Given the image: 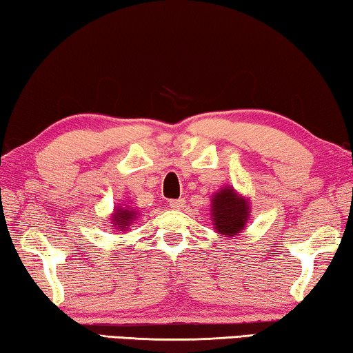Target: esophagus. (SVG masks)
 Returning a JSON list of instances; mask_svg holds the SVG:
<instances>
[{"instance_id":"esophagus-1","label":"esophagus","mask_w":353,"mask_h":353,"mask_svg":"<svg viewBox=\"0 0 353 353\" xmlns=\"http://www.w3.org/2000/svg\"><path fill=\"white\" fill-rule=\"evenodd\" d=\"M185 202H186L185 199H173L168 202V205H170L173 210H181L183 207H185Z\"/></svg>"}]
</instances>
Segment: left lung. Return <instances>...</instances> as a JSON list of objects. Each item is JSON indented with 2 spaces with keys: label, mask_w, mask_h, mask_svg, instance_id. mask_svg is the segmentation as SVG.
I'll list each match as a JSON object with an SVG mask.
<instances>
[{
  "label": "left lung",
  "mask_w": 353,
  "mask_h": 353,
  "mask_svg": "<svg viewBox=\"0 0 353 353\" xmlns=\"http://www.w3.org/2000/svg\"><path fill=\"white\" fill-rule=\"evenodd\" d=\"M250 216L249 197L239 194L233 186H223L212 194L210 220L214 230L225 238H234L245 230Z\"/></svg>",
  "instance_id": "8db88e82"
}]
</instances>
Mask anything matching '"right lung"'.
<instances>
[{
	"instance_id": "1",
	"label": "right lung",
	"mask_w": 353,
	"mask_h": 353,
	"mask_svg": "<svg viewBox=\"0 0 353 353\" xmlns=\"http://www.w3.org/2000/svg\"><path fill=\"white\" fill-rule=\"evenodd\" d=\"M138 215L139 212L137 210V207H132L128 202H125V204H119L117 207H114L109 223L112 226V230L125 233V231H128L130 226L138 220Z\"/></svg>"
}]
</instances>
